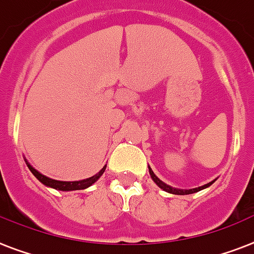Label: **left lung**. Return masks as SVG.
<instances>
[{
  "mask_svg": "<svg viewBox=\"0 0 254 254\" xmlns=\"http://www.w3.org/2000/svg\"><path fill=\"white\" fill-rule=\"evenodd\" d=\"M149 174H150V178L153 179V182L158 186V187L161 188V190H166V192H169V193H173V194H190V193H196V192H198V190H205V188L210 187L211 184L214 183L215 180H211V182H209L207 184H204V186H201V187H197V188H192V190H180V188H175V187H171V186H169V184L163 183L162 180L160 179V178L157 177L156 174L153 173V170L149 167Z\"/></svg>",
  "mask_w": 254,
  "mask_h": 254,
  "instance_id": "8db88e82",
  "label": "left lung"
}]
</instances>
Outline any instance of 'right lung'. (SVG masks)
I'll return each mask as SVG.
<instances>
[{"instance_id": "obj_1", "label": "right lung", "mask_w": 254, "mask_h": 254, "mask_svg": "<svg viewBox=\"0 0 254 254\" xmlns=\"http://www.w3.org/2000/svg\"><path fill=\"white\" fill-rule=\"evenodd\" d=\"M24 161H26L29 171H31V173L36 177V179H39L44 186L54 188V190H64V192H67V190H85V188L91 187L92 184L96 183V182L101 178V175L105 173V170H106V165H105V166L102 167L97 174H96V175H93V177L91 178H87V179H83V180H75V182H62V180H56V179H52V178L45 177V175H43L40 171H37V170L35 169V167H33L28 161L27 160Z\"/></svg>"}]
</instances>
